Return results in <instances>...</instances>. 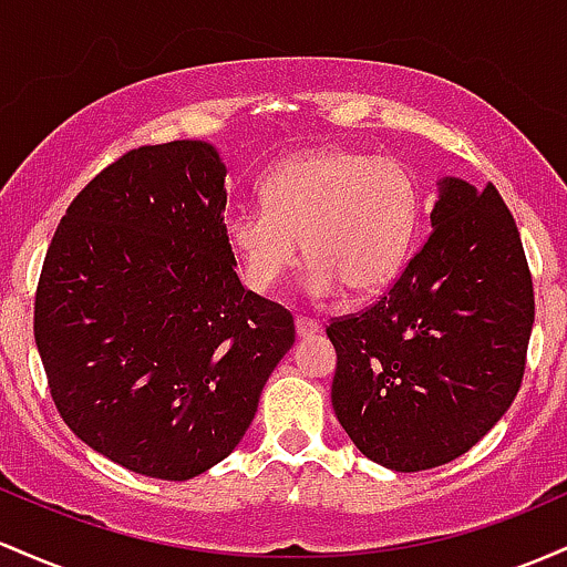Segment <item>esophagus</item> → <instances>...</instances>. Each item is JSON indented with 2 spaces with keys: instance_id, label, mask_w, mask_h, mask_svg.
Instances as JSON below:
<instances>
[{
  "instance_id": "1",
  "label": "esophagus",
  "mask_w": 567,
  "mask_h": 567,
  "mask_svg": "<svg viewBox=\"0 0 567 567\" xmlns=\"http://www.w3.org/2000/svg\"><path fill=\"white\" fill-rule=\"evenodd\" d=\"M295 329H297V337H300V340H308V337L318 334V323L313 321V318H305V316L295 318Z\"/></svg>"
}]
</instances>
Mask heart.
I'll use <instances>...</instances> for the list:
<instances>
[{
  "mask_svg": "<svg viewBox=\"0 0 567 567\" xmlns=\"http://www.w3.org/2000/svg\"><path fill=\"white\" fill-rule=\"evenodd\" d=\"M262 206L225 219L227 249L254 291H270L300 262L305 289L329 297L348 286L378 295L402 270L417 225L410 171L353 146H316L278 163L259 184Z\"/></svg>",
  "mask_w": 567,
  "mask_h": 567,
  "instance_id": "obj_1",
  "label": "heart"
}]
</instances>
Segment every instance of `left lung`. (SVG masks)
Returning <instances> with one entry per match:
<instances>
[{"mask_svg":"<svg viewBox=\"0 0 567 567\" xmlns=\"http://www.w3.org/2000/svg\"><path fill=\"white\" fill-rule=\"evenodd\" d=\"M431 227L385 297L327 329L337 421L391 472L455 461L504 417L536 316L523 240L493 184L439 179Z\"/></svg>","mask_w":567,"mask_h":567,"instance_id":"obj_1","label":"left lung"}]
</instances>
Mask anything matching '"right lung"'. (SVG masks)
Segmentation results:
<instances>
[{"label": "right lung", "mask_w": 567, "mask_h": 567, "mask_svg": "<svg viewBox=\"0 0 567 567\" xmlns=\"http://www.w3.org/2000/svg\"><path fill=\"white\" fill-rule=\"evenodd\" d=\"M208 142L138 146L72 200L44 257L34 340L61 417L128 472L184 482L225 461L295 346L225 240Z\"/></svg>", "instance_id": "add662e5"}]
</instances>
